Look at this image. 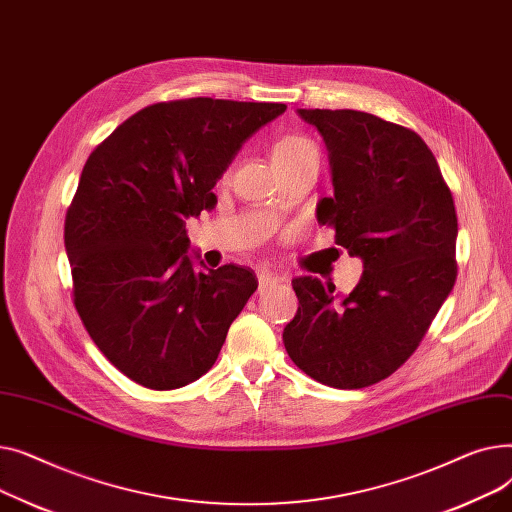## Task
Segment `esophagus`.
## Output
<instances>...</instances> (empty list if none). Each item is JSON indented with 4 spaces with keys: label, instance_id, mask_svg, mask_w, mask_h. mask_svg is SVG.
Wrapping results in <instances>:
<instances>
[{
    "label": "esophagus",
    "instance_id": "esophagus-1",
    "mask_svg": "<svg viewBox=\"0 0 512 512\" xmlns=\"http://www.w3.org/2000/svg\"><path fill=\"white\" fill-rule=\"evenodd\" d=\"M257 280H259V290H265V288H270L272 284L280 282L282 278H280L278 274H270V272H259V274H257Z\"/></svg>",
    "mask_w": 512,
    "mask_h": 512
}]
</instances>
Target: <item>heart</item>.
<instances>
[{"instance_id":"obj_1","label":"heart","mask_w":512,"mask_h":512,"mask_svg":"<svg viewBox=\"0 0 512 512\" xmlns=\"http://www.w3.org/2000/svg\"><path fill=\"white\" fill-rule=\"evenodd\" d=\"M311 149H315L313 143L309 139L301 137V134H286V137H280L274 143L272 159H274V164H284V161H290Z\"/></svg>"}]
</instances>
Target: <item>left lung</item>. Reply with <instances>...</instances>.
<instances>
[{
	"label": "left lung",
	"mask_w": 512,
	"mask_h": 512,
	"mask_svg": "<svg viewBox=\"0 0 512 512\" xmlns=\"http://www.w3.org/2000/svg\"><path fill=\"white\" fill-rule=\"evenodd\" d=\"M326 141L334 197L317 220L336 245L361 257L351 294L294 278L299 311L284 328L288 357L313 380L355 390L405 363L456 280L454 201L440 166L417 132L357 110H299Z\"/></svg>",
	"instance_id": "obj_1"
}]
</instances>
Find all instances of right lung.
Here are the masks:
<instances>
[{
  "label": "right lung",
  "mask_w": 512,
  "mask_h": 512,
  "mask_svg": "<svg viewBox=\"0 0 512 512\" xmlns=\"http://www.w3.org/2000/svg\"><path fill=\"white\" fill-rule=\"evenodd\" d=\"M284 103L193 97L153 103L87 159L64 224L74 307L99 351L132 382L174 390L218 359L257 290L253 270L195 272L186 218L242 143Z\"/></svg>",
  "instance_id": "add662e5"
}]
</instances>
